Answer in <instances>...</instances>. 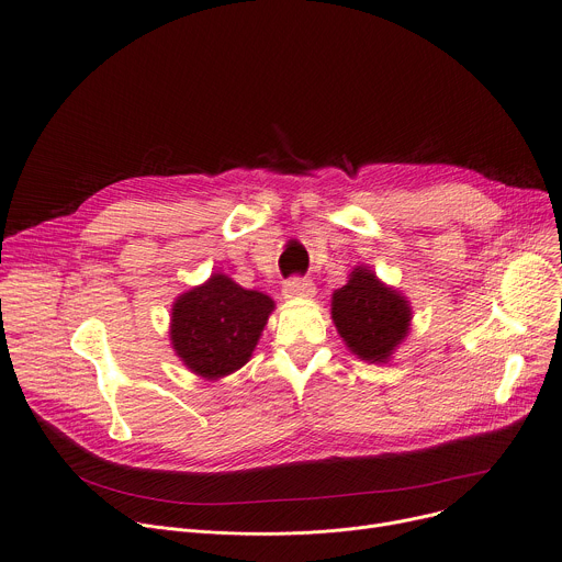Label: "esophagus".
Listing matches in <instances>:
<instances>
[{
	"mask_svg": "<svg viewBox=\"0 0 562 562\" xmlns=\"http://www.w3.org/2000/svg\"><path fill=\"white\" fill-rule=\"evenodd\" d=\"M282 295L284 297H314L316 295V286H314V282H310V280H300V278H293V280H289V282H284V286H282Z\"/></svg>",
	"mask_w": 562,
	"mask_h": 562,
	"instance_id": "1",
	"label": "esophagus"
}]
</instances>
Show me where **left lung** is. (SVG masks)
<instances>
[{"mask_svg": "<svg viewBox=\"0 0 562 562\" xmlns=\"http://www.w3.org/2000/svg\"><path fill=\"white\" fill-rule=\"evenodd\" d=\"M331 321L353 356L368 363H387L411 334L413 307L370 267H353L347 284L331 295Z\"/></svg>", "mask_w": 562, "mask_h": 562, "instance_id": "1", "label": "left lung"}]
</instances>
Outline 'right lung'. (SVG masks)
I'll return each mask as SVG.
<instances>
[{
  "mask_svg": "<svg viewBox=\"0 0 562 562\" xmlns=\"http://www.w3.org/2000/svg\"><path fill=\"white\" fill-rule=\"evenodd\" d=\"M276 302L239 286L224 273L181 293L170 314V342L179 361L206 381L224 379L248 363Z\"/></svg>",
  "mask_w": 562,
  "mask_h": 562,
  "instance_id": "right-lung-1",
  "label": "right lung"
}]
</instances>
